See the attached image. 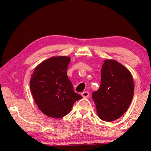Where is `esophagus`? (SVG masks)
Returning a JSON list of instances; mask_svg holds the SVG:
<instances>
[{
  "mask_svg": "<svg viewBox=\"0 0 151 151\" xmlns=\"http://www.w3.org/2000/svg\"><path fill=\"white\" fill-rule=\"evenodd\" d=\"M81 95L83 96V97H89V93L88 92V91H83V92H81Z\"/></svg>",
  "mask_w": 151,
  "mask_h": 151,
  "instance_id": "esophagus-1",
  "label": "esophagus"
}]
</instances>
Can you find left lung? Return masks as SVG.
<instances>
[{
  "label": "left lung",
  "mask_w": 151,
  "mask_h": 151,
  "mask_svg": "<svg viewBox=\"0 0 151 151\" xmlns=\"http://www.w3.org/2000/svg\"><path fill=\"white\" fill-rule=\"evenodd\" d=\"M71 58L52 57L39 64L31 74L30 87L36 104L43 114L55 119L65 116L82 96L74 92L67 74Z\"/></svg>",
  "instance_id": "8db88e82"
}]
</instances>
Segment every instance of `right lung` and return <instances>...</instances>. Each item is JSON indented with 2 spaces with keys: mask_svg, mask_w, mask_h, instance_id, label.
<instances>
[{
  "mask_svg": "<svg viewBox=\"0 0 151 151\" xmlns=\"http://www.w3.org/2000/svg\"><path fill=\"white\" fill-rule=\"evenodd\" d=\"M133 92L134 82L129 70L116 61L105 60L101 85L92 93L99 117L108 122L119 119L129 109Z\"/></svg>",
  "mask_w": 151,
  "mask_h": 151,
  "instance_id": "add662e5",
  "label": "right lung"
}]
</instances>
